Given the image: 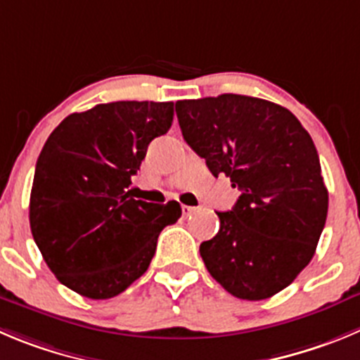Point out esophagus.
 Listing matches in <instances>:
<instances>
[{
	"label": "esophagus",
	"instance_id": "1",
	"mask_svg": "<svg viewBox=\"0 0 360 360\" xmlns=\"http://www.w3.org/2000/svg\"><path fill=\"white\" fill-rule=\"evenodd\" d=\"M181 211H183V217H190L191 213H193V211H195V207H191V206H181Z\"/></svg>",
	"mask_w": 360,
	"mask_h": 360
}]
</instances>
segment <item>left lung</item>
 <instances>
[{
    "label": "left lung",
    "mask_w": 360,
    "mask_h": 360,
    "mask_svg": "<svg viewBox=\"0 0 360 360\" xmlns=\"http://www.w3.org/2000/svg\"><path fill=\"white\" fill-rule=\"evenodd\" d=\"M188 146L241 191L200 243L211 277L233 297L264 300L288 288L316 252L328 191L311 134L278 104L238 94L177 101Z\"/></svg>",
    "instance_id": "1"
}]
</instances>
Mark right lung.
Returning <instances> with one entry per match:
<instances>
[{
  "label": "right lung",
  "mask_w": 360,
  "mask_h": 360,
  "mask_svg": "<svg viewBox=\"0 0 360 360\" xmlns=\"http://www.w3.org/2000/svg\"><path fill=\"white\" fill-rule=\"evenodd\" d=\"M172 119L174 103L117 101L72 113L49 134L37 160L30 227L63 286L106 300L147 271L181 206L134 200L127 188Z\"/></svg>",
  "instance_id": "add662e5"
}]
</instances>
